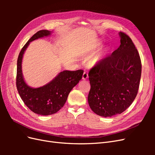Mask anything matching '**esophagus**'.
Masks as SVG:
<instances>
[{"mask_svg":"<svg viewBox=\"0 0 155 155\" xmlns=\"http://www.w3.org/2000/svg\"><path fill=\"white\" fill-rule=\"evenodd\" d=\"M88 74L87 72H84L83 74V76H82V79H83V80H85V79H87L88 78Z\"/></svg>","mask_w":155,"mask_h":155,"instance_id":"esophagus-1","label":"esophagus"}]
</instances>
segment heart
<instances>
[{"label":"heart","mask_w":155,"mask_h":155,"mask_svg":"<svg viewBox=\"0 0 155 155\" xmlns=\"http://www.w3.org/2000/svg\"><path fill=\"white\" fill-rule=\"evenodd\" d=\"M100 48V44H96L95 45V46H94V47H93V51H96V50L99 49ZM107 49H105L104 50H103L100 54H98L96 56V57L92 60V63L93 64H96V63H97L98 62H100V61H101L103 59H104V58L105 57V54H107Z\"/></svg>","instance_id":"b5f03b06"}]
</instances>
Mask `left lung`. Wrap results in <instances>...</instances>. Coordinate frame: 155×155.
<instances>
[{
  "label": "left lung",
  "instance_id": "obj_1",
  "mask_svg": "<svg viewBox=\"0 0 155 155\" xmlns=\"http://www.w3.org/2000/svg\"><path fill=\"white\" fill-rule=\"evenodd\" d=\"M120 46L88 73L91 90L88 102L92 110L103 117L122 113L137 95L142 64L130 37L119 32Z\"/></svg>",
  "mask_w": 155,
  "mask_h": 155
}]
</instances>
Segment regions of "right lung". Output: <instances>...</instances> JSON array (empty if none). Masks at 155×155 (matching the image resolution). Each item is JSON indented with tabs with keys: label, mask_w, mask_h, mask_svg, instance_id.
I'll list each match as a JSON object with an SVG mask.
<instances>
[{
	"label": "right lung",
	"mask_w": 155,
	"mask_h": 155,
	"mask_svg": "<svg viewBox=\"0 0 155 155\" xmlns=\"http://www.w3.org/2000/svg\"><path fill=\"white\" fill-rule=\"evenodd\" d=\"M51 31L43 30L37 31L23 46L17 59L16 85L18 94L25 104L34 113L48 116L59 111L64 106L72 89L82 78L83 71L64 70L59 72L46 85L33 88L25 81L22 72V61L30 43L33 41L50 36Z\"/></svg>",
	"instance_id": "1"
}]
</instances>
